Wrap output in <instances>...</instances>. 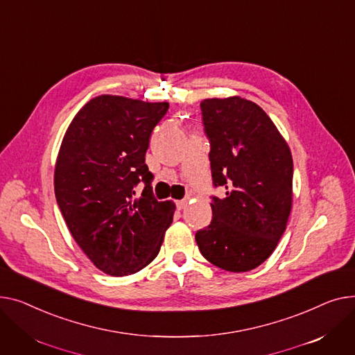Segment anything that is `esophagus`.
Here are the masks:
<instances>
[{"label": "esophagus", "mask_w": 355, "mask_h": 355, "mask_svg": "<svg viewBox=\"0 0 355 355\" xmlns=\"http://www.w3.org/2000/svg\"><path fill=\"white\" fill-rule=\"evenodd\" d=\"M186 205H187V200H186V199H182V200H178V202H176V206H178V209H179V211L184 209Z\"/></svg>", "instance_id": "obj_1"}]
</instances>
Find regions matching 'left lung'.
<instances>
[{"instance_id":"1","label":"left lung","mask_w":355,"mask_h":355,"mask_svg":"<svg viewBox=\"0 0 355 355\" xmlns=\"http://www.w3.org/2000/svg\"><path fill=\"white\" fill-rule=\"evenodd\" d=\"M211 140L215 186L211 225L196 232L205 259L229 272H248L265 262L293 209L294 163L274 121L257 103L231 96L200 101Z\"/></svg>"}]
</instances>
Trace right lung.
I'll list each match as a JSON object with an SVG mask.
<instances>
[{"mask_svg": "<svg viewBox=\"0 0 355 355\" xmlns=\"http://www.w3.org/2000/svg\"><path fill=\"white\" fill-rule=\"evenodd\" d=\"M168 109V101L101 94L77 112L62 137L55 199L81 251L107 275L148 266L173 220L176 205L153 198L144 163L150 133ZM140 180L146 186L136 197Z\"/></svg>", "mask_w": 355, "mask_h": 355, "instance_id": "1", "label": "right lung"}]
</instances>
